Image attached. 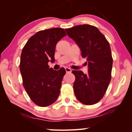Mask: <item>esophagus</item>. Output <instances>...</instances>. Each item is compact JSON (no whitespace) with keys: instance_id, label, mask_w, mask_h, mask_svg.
Instances as JSON below:
<instances>
[{"instance_id":"obj_1","label":"esophagus","mask_w":132,"mask_h":132,"mask_svg":"<svg viewBox=\"0 0 132 132\" xmlns=\"http://www.w3.org/2000/svg\"><path fill=\"white\" fill-rule=\"evenodd\" d=\"M65 71H66L67 73H71V68H70L68 67H65Z\"/></svg>"}]
</instances>
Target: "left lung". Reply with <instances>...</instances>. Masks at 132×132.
<instances>
[{
  "label": "left lung",
  "instance_id": "obj_1",
  "mask_svg": "<svg viewBox=\"0 0 132 132\" xmlns=\"http://www.w3.org/2000/svg\"><path fill=\"white\" fill-rule=\"evenodd\" d=\"M67 35L80 48L87 60L88 73L73 70L74 91L77 100L86 105L98 103L106 93L111 79L113 59L109 43L96 27L81 24L65 29Z\"/></svg>",
  "mask_w": 132,
  "mask_h": 132
}]
</instances>
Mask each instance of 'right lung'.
Returning a JSON list of instances; mask_svg holds the SVG:
<instances>
[{"mask_svg":"<svg viewBox=\"0 0 132 132\" xmlns=\"http://www.w3.org/2000/svg\"><path fill=\"white\" fill-rule=\"evenodd\" d=\"M67 35L62 28H51L37 32L23 48L20 70L23 85L34 103L46 107L58 97L65 70L49 68L48 62L55 61L57 43Z\"/></svg>","mask_w":132,"mask_h":132,"instance_id":"obj_1","label":"right lung"}]
</instances>
